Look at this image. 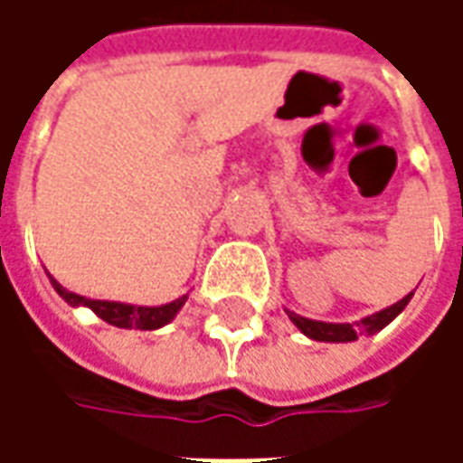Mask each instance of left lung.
I'll list each match as a JSON object with an SVG mask.
<instances>
[{"label": "left lung", "mask_w": 463, "mask_h": 463, "mask_svg": "<svg viewBox=\"0 0 463 463\" xmlns=\"http://www.w3.org/2000/svg\"><path fill=\"white\" fill-rule=\"evenodd\" d=\"M411 300V292H409L407 298H402L394 305H389L384 310L374 312V315H369V317H362L359 322H320V320H307V317H302V315H295V312H288V317L292 320V325L302 332V335H307L310 340L317 342H354L359 335H374V332L384 330L389 322L397 317L399 312L404 310Z\"/></svg>", "instance_id": "8db88e82"}]
</instances>
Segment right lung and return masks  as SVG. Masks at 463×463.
Here are the masks:
<instances>
[{"mask_svg":"<svg viewBox=\"0 0 463 463\" xmlns=\"http://www.w3.org/2000/svg\"><path fill=\"white\" fill-rule=\"evenodd\" d=\"M49 280L54 285V290L59 292V298L69 302L71 307H89L99 315L101 320L114 325V327H123V330H158L181 312V307L188 300V295H183L178 300L168 302V305H158V307H146V305H128V302H111V300H94V298H84L61 288L59 282L49 275Z\"/></svg>","mask_w":463,"mask_h":463,"instance_id":"obj_1","label":"right lung"}]
</instances>
